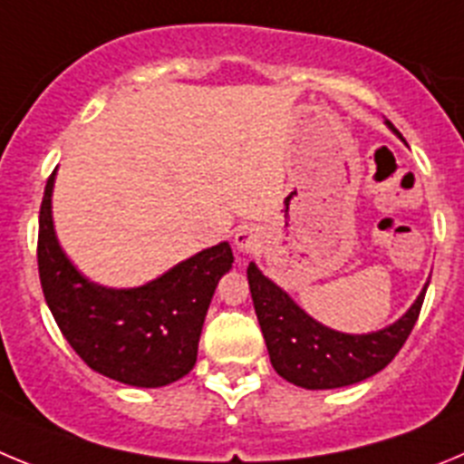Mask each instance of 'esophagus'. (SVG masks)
Segmentation results:
<instances>
[{
	"label": "esophagus",
	"instance_id": "obj_1",
	"mask_svg": "<svg viewBox=\"0 0 464 464\" xmlns=\"http://www.w3.org/2000/svg\"><path fill=\"white\" fill-rule=\"evenodd\" d=\"M258 233L254 231V228L249 227H242L240 231L236 233V247L240 249V252H254V249L258 247Z\"/></svg>",
	"mask_w": 464,
	"mask_h": 464
}]
</instances>
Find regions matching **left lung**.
Listing matches in <instances>:
<instances>
[{
	"instance_id": "8db88e82",
	"label": "left lung",
	"mask_w": 464,
	"mask_h": 464,
	"mask_svg": "<svg viewBox=\"0 0 464 464\" xmlns=\"http://www.w3.org/2000/svg\"><path fill=\"white\" fill-rule=\"evenodd\" d=\"M388 127L395 131L391 122ZM247 279L270 362L279 377L310 391L352 386L383 370L407 342L425 298L423 289L407 314L383 331L344 335L304 314L254 263H249Z\"/></svg>"
}]
</instances>
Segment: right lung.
<instances>
[{"label":"right lung","instance_id":"right-lung-1","mask_svg":"<svg viewBox=\"0 0 464 464\" xmlns=\"http://www.w3.org/2000/svg\"><path fill=\"white\" fill-rule=\"evenodd\" d=\"M45 182L39 212V277L45 303L73 352L103 377L157 388L185 377L196 362L217 282L228 273V242L203 249L139 289H103L87 282L62 252Z\"/></svg>","mask_w":464,"mask_h":464}]
</instances>
